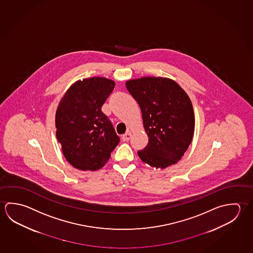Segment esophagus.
<instances>
[{
  "label": "esophagus",
  "mask_w": 253,
  "mask_h": 253,
  "mask_svg": "<svg viewBox=\"0 0 253 253\" xmlns=\"http://www.w3.org/2000/svg\"><path fill=\"white\" fill-rule=\"evenodd\" d=\"M130 137H131V133L128 131V132L125 133V135H123L122 138H123L124 141H128L130 139Z\"/></svg>",
  "instance_id": "esophagus-1"
}]
</instances>
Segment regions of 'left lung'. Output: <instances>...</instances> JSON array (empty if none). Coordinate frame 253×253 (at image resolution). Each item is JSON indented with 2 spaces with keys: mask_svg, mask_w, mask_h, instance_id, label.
<instances>
[{
  "mask_svg": "<svg viewBox=\"0 0 253 253\" xmlns=\"http://www.w3.org/2000/svg\"><path fill=\"white\" fill-rule=\"evenodd\" d=\"M141 109L148 144L137 152L139 158L155 168L177 164L187 150L195 132V115L190 98L175 81L146 76L125 83Z\"/></svg>",
  "mask_w": 253,
  "mask_h": 253,
  "instance_id": "1",
  "label": "left lung"
}]
</instances>
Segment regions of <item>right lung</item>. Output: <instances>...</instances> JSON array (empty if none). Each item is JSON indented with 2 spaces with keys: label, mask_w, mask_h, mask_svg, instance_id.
Listing matches in <instances>:
<instances>
[{
  "label": "right lung",
  "mask_w": 253,
  "mask_h": 253,
  "mask_svg": "<svg viewBox=\"0 0 253 253\" xmlns=\"http://www.w3.org/2000/svg\"><path fill=\"white\" fill-rule=\"evenodd\" d=\"M114 81L91 77L76 81L66 91L56 111V136L63 155L81 170H98L120 141L103 104L115 88Z\"/></svg>",
  "instance_id": "right-lung-1"
}]
</instances>
